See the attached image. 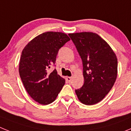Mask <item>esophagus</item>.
I'll use <instances>...</instances> for the list:
<instances>
[{"instance_id": "34e87169", "label": "esophagus", "mask_w": 131, "mask_h": 131, "mask_svg": "<svg viewBox=\"0 0 131 131\" xmlns=\"http://www.w3.org/2000/svg\"><path fill=\"white\" fill-rule=\"evenodd\" d=\"M71 79H72V77H66V80L68 81V82H69V83L71 81Z\"/></svg>"}]
</instances>
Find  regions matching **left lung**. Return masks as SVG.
Wrapping results in <instances>:
<instances>
[{
	"mask_svg": "<svg viewBox=\"0 0 131 131\" xmlns=\"http://www.w3.org/2000/svg\"><path fill=\"white\" fill-rule=\"evenodd\" d=\"M81 58L84 84L75 90L79 101L96 104L110 91L117 76V58L110 46L92 32L69 33Z\"/></svg>",
	"mask_w": 131,
	"mask_h": 131,
	"instance_id": "left-lung-1",
	"label": "left lung"
}]
</instances>
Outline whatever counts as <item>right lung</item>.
Instances as JSON below:
<instances>
[{"label":"right lung","instance_id":"right-lung-1","mask_svg":"<svg viewBox=\"0 0 131 131\" xmlns=\"http://www.w3.org/2000/svg\"><path fill=\"white\" fill-rule=\"evenodd\" d=\"M70 40L66 33L48 31L37 36L24 47L19 63L21 79L35 101L48 105L56 100L65 84L56 69H48L56 62L58 50Z\"/></svg>","mask_w":131,"mask_h":131}]
</instances>
